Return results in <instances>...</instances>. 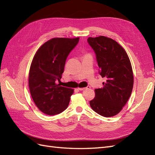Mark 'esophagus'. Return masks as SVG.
I'll return each mask as SVG.
<instances>
[{"label": "esophagus", "mask_w": 155, "mask_h": 155, "mask_svg": "<svg viewBox=\"0 0 155 155\" xmlns=\"http://www.w3.org/2000/svg\"><path fill=\"white\" fill-rule=\"evenodd\" d=\"M90 88V86H87L86 88H78V90H80V91H82V90H84L86 88Z\"/></svg>", "instance_id": "1"}]
</instances>
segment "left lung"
<instances>
[{
    "label": "left lung",
    "instance_id": "left-lung-1",
    "mask_svg": "<svg viewBox=\"0 0 155 155\" xmlns=\"http://www.w3.org/2000/svg\"><path fill=\"white\" fill-rule=\"evenodd\" d=\"M87 41L96 54L99 73L106 80L101 88L95 90L90 107L103 117H113L122 109L132 92L134 75L130 59L112 38L100 36Z\"/></svg>",
    "mask_w": 155,
    "mask_h": 155
}]
</instances>
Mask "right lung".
I'll use <instances>...</instances> for the list:
<instances>
[{
	"label": "right lung",
	"mask_w": 155,
	"mask_h": 155,
	"mask_svg": "<svg viewBox=\"0 0 155 155\" xmlns=\"http://www.w3.org/2000/svg\"><path fill=\"white\" fill-rule=\"evenodd\" d=\"M79 41L74 38H54L42 45L30 67L29 86L33 101L39 110L48 115L65 110L73 89L59 84L67 56Z\"/></svg>",
	"instance_id": "obj_1"
}]
</instances>
